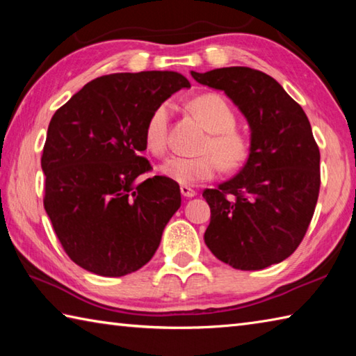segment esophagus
Here are the masks:
<instances>
[{"label": "esophagus", "instance_id": "1", "mask_svg": "<svg viewBox=\"0 0 356 356\" xmlns=\"http://www.w3.org/2000/svg\"><path fill=\"white\" fill-rule=\"evenodd\" d=\"M180 193H182V196H185V197H195L196 196V191L188 185H180Z\"/></svg>", "mask_w": 356, "mask_h": 356}]
</instances>
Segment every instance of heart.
Returning a JSON list of instances; mask_svg holds the SVG:
<instances>
[{
    "mask_svg": "<svg viewBox=\"0 0 356 356\" xmlns=\"http://www.w3.org/2000/svg\"><path fill=\"white\" fill-rule=\"evenodd\" d=\"M191 111L209 131L195 156H171L160 166L163 176L174 182L193 185L213 179L221 166L236 171L250 154L246 138L236 130L237 118L232 106L218 94H204L191 102ZM171 122V105L160 104L154 108L144 125V146L155 156L168 150V134Z\"/></svg>",
    "mask_w": 356,
    "mask_h": 356,
    "instance_id": "1",
    "label": "heart"
}]
</instances>
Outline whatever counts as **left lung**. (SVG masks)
Listing matches in <instances>:
<instances>
[{"label":"left lung","mask_w":356,"mask_h":356,"mask_svg":"<svg viewBox=\"0 0 356 356\" xmlns=\"http://www.w3.org/2000/svg\"><path fill=\"white\" fill-rule=\"evenodd\" d=\"M191 76L220 89L251 130L250 155L236 177L204 190L209 250L237 270L284 261L303 240L321 190V152L303 108L261 70L222 67Z\"/></svg>","instance_id":"obj_1"}]
</instances>
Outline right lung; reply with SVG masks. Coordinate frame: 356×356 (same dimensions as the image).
<instances>
[{"label": "right lung", "mask_w": 356, "mask_h": 356, "mask_svg": "<svg viewBox=\"0 0 356 356\" xmlns=\"http://www.w3.org/2000/svg\"><path fill=\"white\" fill-rule=\"evenodd\" d=\"M190 88L177 72L95 78L53 114L42 154L44 207L67 256L100 276L146 265L180 207L172 179H136L150 171L141 156L144 125L155 106Z\"/></svg>", "instance_id": "add662e5"}]
</instances>
